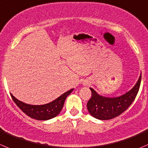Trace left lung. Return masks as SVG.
<instances>
[{"label": "left lung", "instance_id": "left-lung-1", "mask_svg": "<svg viewBox=\"0 0 148 148\" xmlns=\"http://www.w3.org/2000/svg\"><path fill=\"white\" fill-rule=\"evenodd\" d=\"M140 74L132 89L125 94L116 97H107L97 94L90 88L92 97L87 102V110L90 115L100 120H109L121 115L132 103L138 93L141 82Z\"/></svg>", "mask_w": 148, "mask_h": 148}]
</instances>
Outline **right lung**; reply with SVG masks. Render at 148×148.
Returning a JSON list of instances; mask_svg holds the SVG:
<instances>
[{"label": "right lung", "mask_w": 148, "mask_h": 148, "mask_svg": "<svg viewBox=\"0 0 148 148\" xmlns=\"http://www.w3.org/2000/svg\"><path fill=\"white\" fill-rule=\"evenodd\" d=\"M74 90L71 89L69 91L66 92L63 95L54 100L53 101L44 105H29L20 101L16 98L12 94H11V97L16 106L22 110L28 116L34 119L40 120V121H45L54 118L60 114L64 106L66 98L70 93Z\"/></svg>", "instance_id": "obj_1"}]
</instances>
